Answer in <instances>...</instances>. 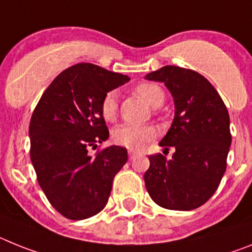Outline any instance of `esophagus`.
Masks as SVG:
<instances>
[{
    "label": "esophagus",
    "instance_id": "obj_1",
    "mask_svg": "<svg viewBox=\"0 0 252 252\" xmlns=\"http://www.w3.org/2000/svg\"><path fill=\"white\" fill-rule=\"evenodd\" d=\"M128 155H129V158L132 159V158H134L135 155H137V152H135V151H129Z\"/></svg>",
    "mask_w": 252,
    "mask_h": 252
}]
</instances>
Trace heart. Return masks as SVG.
<instances>
[{
	"label": "heart",
	"instance_id": "b5f03b06",
	"mask_svg": "<svg viewBox=\"0 0 252 252\" xmlns=\"http://www.w3.org/2000/svg\"><path fill=\"white\" fill-rule=\"evenodd\" d=\"M135 95L147 102L151 108H158L165 100L163 90L156 84L143 82L135 86ZM100 113L106 122H113L118 114L117 93L109 91L104 95L100 104ZM113 141L119 146L129 150H141L147 143L156 138V129L150 126H133V124H120L111 132Z\"/></svg>",
	"mask_w": 252,
	"mask_h": 252
}]
</instances>
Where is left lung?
<instances>
[{"instance_id": "1", "label": "left lung", "mask_w": 252, "mask_h": 252, "mask_svg": "<svg viewBox=\"0 0 252 252\" xmlns=\"http://www.w3.org/2000/svg\"><path fill=\"white\" fill-rule=\"evenodd\" d=\"M146 78L163 82L175 101L174 122L159 142L175 153L171 159L161 153L148 157L146 188L159 207L191 211L209 200L226 171L232 141L228 110L211 82L192 69L165 65Z\"/></svg>"}]
</instances>
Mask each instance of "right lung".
<instances>
[{"label": "right lung", "instance_id": "obj_1", "mask_svg": "<svg viewBox=\"0 0 252 252\" xmlns=\"http://www.w3.org/2000/svg\"><path fill=\"white\" fill-rule=\"evenodd\" d=\"M129 77L93 63L61 72L41 95L30 120V158L41 190L68 220L93 217L104 209L113 180L128 159L119 146L89 155L109 137L100 113L104 95Z\"/></svg>", "mask_w": 252, "mask_h": 252}]
</instances>
